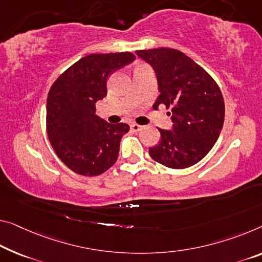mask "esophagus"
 <instances>
[{
	"instance_id": "obj_1",
	"label": "esophagus",
	"mask_w": 262,
	"mask_h": 262,
	"mask_svg": "<svg viewBox=\"0 0 262 262\" xmlns=\"http://www.w3.org/2000/svg\"><path fill=\"white\" fill-rule=\"evenodd\" d=\"M130 127H131V130L134 131V132H138V131H140L143 128V126L138 125V124H131Z\"/></svg>"
}]
</instances>
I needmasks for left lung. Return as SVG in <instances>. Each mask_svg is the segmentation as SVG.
Listing matches in <instances>:
<instances>
[{
  "mask_svg": "<svg viewBox=\"0 0 262 262\" xmlns=\"http://www.w3.org/2000/svg\"><path fill=\"white\" fill-rule=\"evenodd\" d=\"M151 64L160 95L154 104L171 108L172 130L160 132L159 144L148 148L151 158L170 168H186L200 162L219 138L225 103L218 84L184 52L171 48L138 50Z\"/></svg>",
  "mask_w": 262,
  "mask_h": 262,
  "instance_id": "obj_1",
  "label": "left lung"
}]
</instances>
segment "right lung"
Here are the masks:
<instances>
[{
  "instance_id": "1",
  "label": "right lung",
  "mask_w": 262,
  "mask_h": 262,
  "mask_svg": "<svg viewBox=\"0 0 262 262\" xmlns=\"http://www.w3.org/2000/svg\"><path fill=\"white\" fill-rule=\"evenodd\" d=\"M136 59L131 52L91 54L72 64L52 84L47 99V134L58 158L77 174L94 177L116 163L125 123L96 115L112 72Z\"/></svg>"
}]
</instances>
